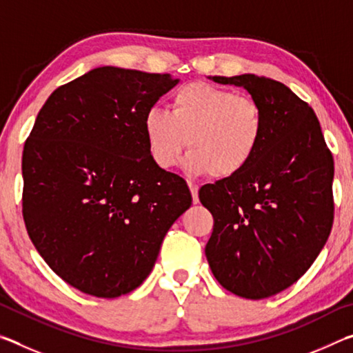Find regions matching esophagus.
<instances>
[{
    "label": "esophagus",
    "mask_w": 353,
    "mask_h": 353,
    "mask_svg": "<svg viewBox=\"0 0 353 353\" xmlns=\"http://www.w3.org/2000/svg\"><path fill=\"white\" fill-rule=\"evenodd\" d=\"M188 187H190V191H191V196H193V204H198L199 202V194H198V191H199V187L196 183H188Z\"/></svg>",
    "instance_id": "obj_1"
}]
</instances>
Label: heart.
I'll return each instance as SVG.
<instances>
[{
	"mask_svg": "<svg viewBox=\"0 0 353 353\" xmlns=\"http://www.w3.org/2000/svg\"><path fill=\"white\" fill-rule=\"evenodd\" d=\"M265 117L254 98L193 82L172 94L168 110L151 107L143 117V134L152 162L162 170L179 163L185 143V168L214 179L238 174L259 149Z\"/></svg>",
	"mask_w": 353,
	"mask_h": 353,
	"instance_id": "heart-1",
	"label": "heart"
}]
</instances>
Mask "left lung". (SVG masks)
I'll return each instance as SVG.
<instances>
[{
    "instance_id": "1",
    "label": "left lung",
    "mask_w": 353,
    "mask_h": 353,
    "mask_svg": "<svg viewBox=\"0 0 353 353\" xmlns=\"http://www.w3.org/2000/svg\"><path fill=\"white\" fill-rule=\"evenodd\" d=\"M248 90L265 132L238 174L207 183L199 201L214 219L205 256L225 290L266 299L297 282L325 246L333 224V157L312 107L265 76H208Z\"/></svg>"
}]
</instances>
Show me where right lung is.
Returning a JSON list of instances; mask_svg holds the SVG:
<instances>
[{
  "label": "right lung",
  "mask_w": 353,
  "mask_h": 353,
  "mask_svg": "<svg viewBox=\"0 0 353 353\" xmlns=\"http://www.w3.org/2000/svg\"><path fill=\"white\" fill-rule=\"evenodd\" d=\"M171 74L99 67L59 87L23 151V218L48 266L94 297L128 294L191 205L182 177L148 152L143 117Z\"/></svg>",
  "instance_id": "add662e5"
}]
</instances>
